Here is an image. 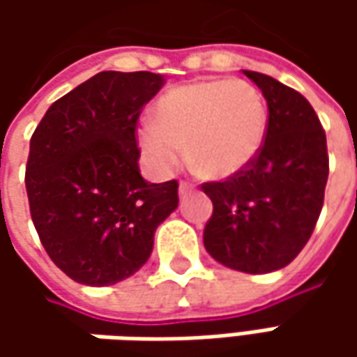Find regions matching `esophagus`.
<instances>
[{
  "instance_id": "esophagus-1",
  "label": "esophagus",
  "mask_w": 357,
  "mask_h": 357,
  "mask_svg": "<svg viewBox=\"0 0 357 357\" xmlns=\"http://www.w3.org/2000/svg\"><path fill=\"white\" fill-rule=\"evenodd\" d=\"M192 190H195V185H192V183L181 181V185H178V197H181V199H185L186 195H190Z\"/></svg>"
}]
</instances>
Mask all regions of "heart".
<instances>
[{
	"instance_id": "b5f03b06",
	"label": "heart",
	"mask_w": 357,
	"mask_h": 357,
	"mask_svg": "<svg viewBox=\"0 0 357 357\" xmlns=\"http://www.w3.org/2000/svg\"><path fill=\"white\" fill-rule=\"evenodd\" d=\"M266 125V105L250 83H190L158 101L157 119L143 121L139 143L146 165L158 176L172 174L188 151L200 172L222 178L256 158Z\"/></svg>"
}]
</instances>
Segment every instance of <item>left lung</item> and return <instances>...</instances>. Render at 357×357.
<instances>
[{"mask_svg":"<svg viewBox=\"0 0 357 357\" xmlns=\"http://www.w3.org/2000/svg\"><path fill=\"white\" fill-rule=\"evenodd\" d=\"M242 73L266 99V137L250 165L202 185L214 206L202 238L216 262L266 274L288 266L312 236L328 183V146L306 97L274 77Z\"/></svg>","mask_w":357,"mask_h":357,"instance_id":"1","label":"left lung"}]
</instances>
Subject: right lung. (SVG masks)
<instances>
[{
	"instance_id": "obj_1",
	"label": "right lung",
	"mask_w": 357,
	"mask_h": 357,
	"mask_svg": "<svg viewBox=\"0 0 357 357\" xmlns=\"http://www.w3.org/2000/svg\"><path fill=\"white\" fill-rule=\"evenodd\" d=\"M165 85L149 71H101L51 105L25 167L35 230L79 284L111 286L153 252L155 230L178 206V183L141 176L137 121Z\"/></svg>"
}]
</instances>
